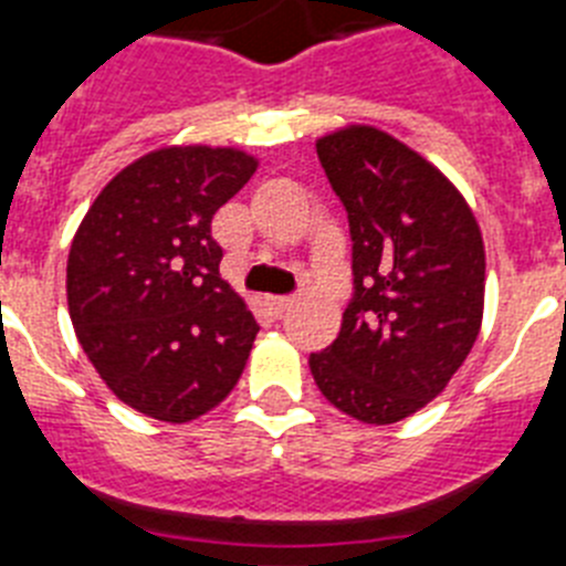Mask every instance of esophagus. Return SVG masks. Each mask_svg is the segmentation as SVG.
<instances>
[{
	"mask_svg": "<svg viewBox=\"0 0 566 566\" xmlns=\"http://www.w3.org/2000/svg\"><path fill=\"white\" fill-rule=\"evenodd\" d=\"M266 306L274 317H280V314H286L289 308L294 306V300L292 297H266Z\"/></svg>",
	"mask_w": 566,
	"mask_h": 566,
	"instance_id": "34e87169",
	"label": "esophagus"
}]
</instances>
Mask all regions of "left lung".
<instances>
[{
  "label": "left lung",
  "mask_w": 566,
  "mask_h": 566,
  "mask_svg": "<svg viewBox=\"0 0 566 566\" xmlns=\"http://www.w3.org/2000/svg\"><path fill=\"white\" fill-rule=\"evenodd\" d=\"M354 240V300L312 354L323 397L365 424L422 411L448 388L484 314V240L464 195L424 155L371 124L317 138Z\"/></svg>",
  "instance_id": "obj_1"
}]
</instances>
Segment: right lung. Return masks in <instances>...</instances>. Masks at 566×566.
Instances as JSON below:
<instances>
[{
	"instance_id": "obj_1",
	"label": "right lung",
	"mask_w": 566,
	"mask_h": 566,
	"mask_svg": "<svg viewBox=\"0 0 566 566\" xmlns=\"http://www.w3.org/2000/svg\"><path fill=\"white\" fill-rule=\"evenodd\" d=\"M258 158L167 144L96 195L67 254V308L109 391L158 422H192L229 397L258 323L221 277L212 218Z\"/></svg>"
}]
</instances>
